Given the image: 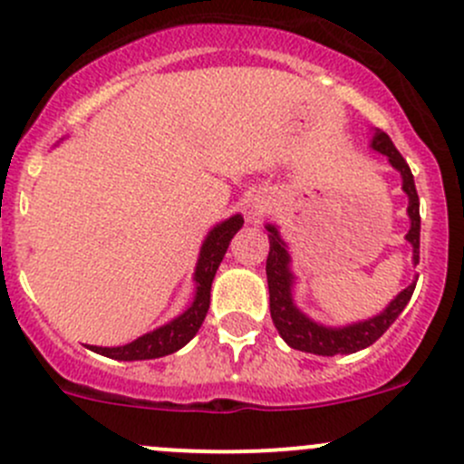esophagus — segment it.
<instances>
[{
    "label": "esophagus",
    "instance_id": "esophagus-1",
    "mask_svg": "<svg viewBox=\"0 0 464 464\" xmlns=\"http://www.w3.org/2000/svg\"><path fill=\"white\" fill-rule=\"evenodd\" d=\"M266 208H269V198H266L265 193L251 195V198L246 199V218H249V222H260V218L266 213Z\"/></svg>",
    "mask_w": 464,
    "mask_h": 464
}]
</instances>
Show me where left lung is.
Instances as JSON below:
<instances>
[{
  "instance_id": "8db88e82",
  "label": "left lung",
  "mask_w": 464,
  "mask_h": 464,
  "mask_svg": "<svg viewBox=\"0 0 464 464\" xmlns=\"http://www.w3.org/2000/svg\"><path fill=\"white\" fill-rule=\"evenodd\" d=\"M371 148L377 152L386 154L388 163L400 172L401 177V190L409 198V213L411 228L406 233V242L413 246V265L420 262V199L418 190H415L413 172H411L409 163L404 161L397 148L392 145L391 137L382 130L372 132ZM269 231V256H266V283H269V312L271 321H274L276 330L283 336L285 343L301 353L319 354V357H334V354H353L359 350L372 345L388 327L395 323L397 316L404 312L409 305L411 296L415 289L413 283L406 289H401L386 307L371 319H363L357 323H348V325H323L298 310L294 303V285H296V276L292 271V256L287 251V242L280 237V231L276 224H266Z\"/></svg>"
}]
</instances>
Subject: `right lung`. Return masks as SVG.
<instances>
[{
    "label": "right lung",
    "instance_id": "1",
    "mask_svg": "<svg viewBox=\"0 0 464 464\" xmlns=\"http://www.w3.org/2000/svg\"><path fill=\"white\" fill-rule=\"evenodd\" d=\"M242 224H245L242 215H231L228 219L210 228L208 236L202 242V249H199L198 265H195L193 303L179 316H175V319L168 321L166 325L157 327V330L148 332V334L139 336L132 343L116 345V348L89 345V350L102 354V357L116 359V362H143V359L166 357V354H172L184 348L198 334L199 327H202L210 305V285H213L215 271H218L219 262L227 254L228 242L240 231Z\"/></svg>",
    "mask_w": 464,
    "mask_h": 464
}]
</instances>
